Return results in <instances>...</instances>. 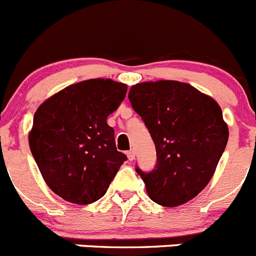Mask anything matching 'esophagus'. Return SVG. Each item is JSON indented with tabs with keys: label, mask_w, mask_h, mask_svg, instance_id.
<instances>
[{
	"label": "esophagus",
	"mask_w": 256,
	"mask_h": 256,
	"mask_svg": "<svg viewBox=\"0 0 256 256\" xmlns=\"http://www.w3.org/2000/svg\"><path fill=\"white\" fill-rule=\"evenodd\" d=\"M126 155H128V160H131V161H132L134 158H135V151H134V150H130V151H128V152H126Z\"/></svg>",
	"instance_id": "34e87169"
}]
</instances>
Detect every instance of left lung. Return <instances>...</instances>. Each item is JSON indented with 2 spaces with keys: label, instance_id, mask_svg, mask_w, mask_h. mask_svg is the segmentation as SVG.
<instances>
[{
  "label": "left lung",
  "instance_id": "obj_1",
  "mask_svg": "<svg viewBox=\"0 0 256 256\" xmlns=\"http://www.w3.org/2000/svg\"><path fill=\"white\" fill-rule=\"evenodd\" d=\"M132 108L141 116L156 148V166L136 168L148 196L175 208L194 199L209 184L229 138L216 101L178 81L131 86Z\"/></svg>",
  "mask_w": 256,
  "mask_h": 256
}]
</instances>
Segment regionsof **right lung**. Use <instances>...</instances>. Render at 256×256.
<instances>
[{
	"mask_svg": "<svg viewBox=\"0 0 256 256\" xmlns=\"http://www.w3.org/2000/svg\"><path fill=\"white\" fill-rule=\"evenodd\" d=\"M126 91L125 84L110 78L81 81L47 98L34 112L30 148L48 188L66 202H98L128 160L106 121Z\"/></svg>",
	"mask_w": 256,
	"mask_h": 256,
	"instance_id": "add662e5",
	"label": "right lung"
}]
</instances>
